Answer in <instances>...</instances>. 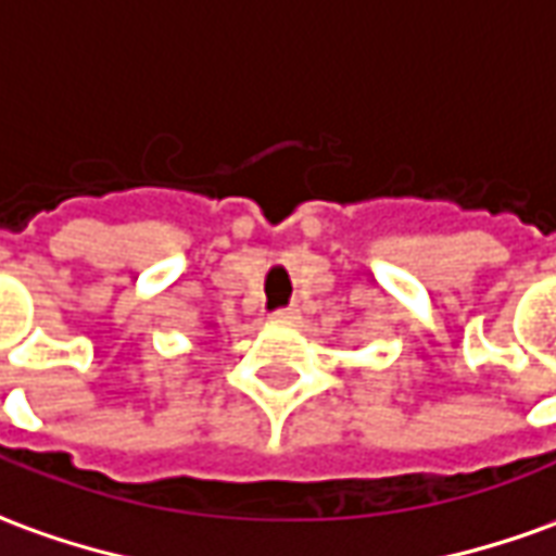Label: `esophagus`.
I'll use <instances>...</instances> for the list:
<instances>
[{"instance_id":"esophagus-1","label":"esophagus","mask_w":556,"mask_h":556,"mask_svg":"<svg viewBox=\"0 0 556 556\" xmlns=\"http://www.w3.org/2000/svg\"><path fill=\"white\" fill-rule=\"evenodd\" d=\"M275 320H285V324H293V320H300V308L296 305H287V308H278V312H271Z\"/></svg>"}]
</instances>
